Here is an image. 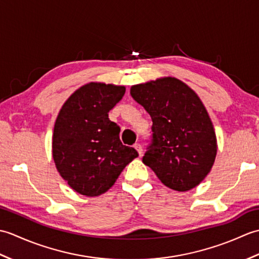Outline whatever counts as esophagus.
<instances>
[{"label":"esophagus","instance_id":"esophagus-1","mask_svg":"<svg viewBox=\"0 0 259 259\" xmlns=\"http://www.w3.org/2000/svg\"><path fill=\"white\" fill-rule=\"evenodd\" d=\"M135 148H136V150L138 151L139 156L141 157V156H142V147H141V145H140V144H136V145H135Z\"/></svg>","mask_w":259,"mask_h":259}]
</instances>
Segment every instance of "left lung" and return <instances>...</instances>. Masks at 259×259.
Here are the masks:
<instances>
[{"label": "left lung", "instance_id": "1", "mask_svg": "<svg viewBox=\"0 0 259 259\" xmlns=\"http://www.w3.org/2000/svg\"><path fill=\"white\" fill-rule=\"evenodd\" d=\"M130 95L152 120L142 161L170 189L195 188L210 172L217 153L213 125L199 97L171 76L133 85Z\"/></svg>", "mask_w": 259, "mask_h": 259}]
</instances>
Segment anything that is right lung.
Returning <instances> with one entry per match:
<instances>
[{"label": "right lung", "mask_w": 259, "mask_h": 259, "mask_svg": "<svg viewBox=\"0 0 259 259\" xmlns=\"http://www.w3.org/2000/svg\"><path fill=\"white\" fill-rule=\"evenodd\" d=\"M122 85L90 82L64 102L54 124L52 155L61 177L78 194L96 197L111 188L138 157L120 141L109 111L124 96Z\"/></svg>", "instance_id": "right-lung-1"}]
</instances>
